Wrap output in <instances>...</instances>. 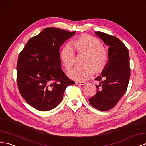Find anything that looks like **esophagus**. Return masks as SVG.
I'll list each match as a JSON object with an SVG mask.
<instances>
[{
  "label": "esophagus",
  "instance_id": "esophagus-1",
  "mask_svg": "<svg viewBox=\"0 0 146 146\" xmlns=\"http://www.w3.org/2000/svg\"><path fill=\"white\" fill-rule=\"evenodd\" d=\"M86 84L84 82H76V85H84Z\"/></svg>",
  "mask_w": 146,
  "mask_h": 146
}]
</instances>
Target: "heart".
<instances>
[{
	"mask_svg": "<svg viewBox=\"0 0 146 146\" xmlns=\"http://www.w3.org/2000/svg\"><path fill=\"white\" fill-rule=\"evenodd\" d=\"M77 52L85 54L83 64L68 73V76L73 80L84 81L91 78L94 71L99 72L104 69L108 61V52L102 43L96 38L89 35H82L74 42ZM60 58L66 70L72 69L74 64L75 53L70 44H65L60 50Z\"/></svg>",
	"mask_w": 146,
	"mask_h": 146,
	"instance_id": "heart-1",
	"label": "heart"
}]
</instances>
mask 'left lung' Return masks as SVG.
Returning a JSON list of instances; mask_svg holds the SVG:
<instances>
[{
    "instance_id": "left-lung-1",
    "label": "left lung",
    "mask_w": 146,
    "mask_h": 146,
    "mask_svg": "<svg viewBox=\"0 0 146 146\" xmlns=\"http://www.w3.org/2000/svg\"><path fill=\"white\" fill-rule=\"evenodd\" d=\"M108 50V61L104 69L96 80L97 93L90 98L94 108L106 111L113 108L124 95L130 77L128 50L119 38L102 32H96Z\"/></svg>"
}]
</instances>
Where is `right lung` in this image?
Returning <instances> with one entry per match:
<instances>
[{"label":"right lung","mask_w":146,"mask_h":146,"mask_svg":"<svg viewBox=\"0 0 146 146\" xmlns=\"http://www.w3.org/2000/svg\"><path fill=\"white\" fill-rule=\"evenodd\" d=\"M76 33L47 27L29 39L19 53L17 84L22 97L31 106L48 111L61 102L67 86L75 84L61 69L60 49Z\"/></svg>","instance_id":"obj_1"}]
</instances>
